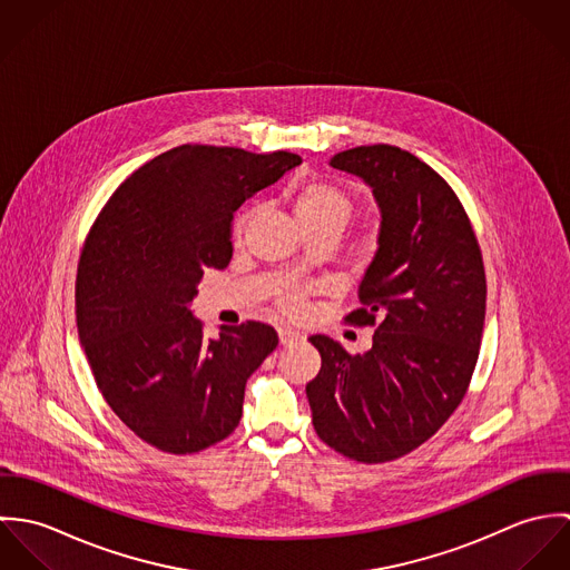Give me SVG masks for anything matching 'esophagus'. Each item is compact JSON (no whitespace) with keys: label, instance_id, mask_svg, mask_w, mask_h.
Listing matches in <instances>:
<instances>
[{"label":"esophagus","instance_id":"34e87169","mask_svg":"<svg viewBox=\"0 0 570 570\" xmlns=\"http://www.w3.org/2000/svg\"><path fill=\"white\" fill-rule=\"evenodd\" d=\"M278 340H281V344L283 346H287V344H298V342H303L305 340V335L301 333V331H294V328H278Z\"/></svg>","mask_w":570,"mask_h":570}]
</instances>
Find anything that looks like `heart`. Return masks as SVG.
<instances>
[{
	"instance_id": "obj_1",
	"label": "heart",
	"mask_w": 570,
	"mask_h": 570,
	"mask_svg": "<svg viewBox=\"0 0 570 570\" xmlns=\"http://www.w3.org/2000/svg\"><path fill=\"white\" fill-rule=\"evenodd\" d=\"M292 206L298 224L305 226H326L333 230H342L351 217L353 202L346 190L331 181H305L292 190ZM249 222V213H242L235 219V237H242ZM285 305L296 309V301L287 298Z\"/></svg>"
}]
</instances>
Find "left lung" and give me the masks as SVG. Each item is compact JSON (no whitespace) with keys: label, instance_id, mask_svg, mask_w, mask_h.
Masks as SVG:
<instances>
[{"label":"left lung","instance_id":"left-lung-1","mask_svg":"<svg viewBox=\"0 0 570 570\" xmlns=\"http://www.w3.org/2000/svg\"><path fill=\"white\" fill-rule=\"evenodd\" d=\"M328 164L360 177L380 208V235L351 325H377L362 355L312 335L323 366L307 384L312 421L335 452L395 461L428 441L461 404L485 325V267L448 181L391 145L355 147Z\"/></svg>","mask_w":570,"mask_h":570}]
</instances>
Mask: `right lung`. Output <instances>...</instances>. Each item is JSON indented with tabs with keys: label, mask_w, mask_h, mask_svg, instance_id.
Returning <instances> with one entry per match:
<instances>
[{
	"label": "right lung",
	"mask_w": 570,
	"mask_h": 570,
	"mask_svg": "<svg viewBox=\"0 0 570 570\" xmlns=\"http://www.w3.org/2000/svg\"><path fill=\"white\" fill-rule=\"evenodd\" d=\"M301 163L181 145L134 170L100 210L79 263V337L105 402L149 445L190 454L239 425L245 382L278 335L244 323L204 337L190 305L204 269L233 258L239 206Z\"/></svg>",
	"instance_id": "1"
}]
</instances>
